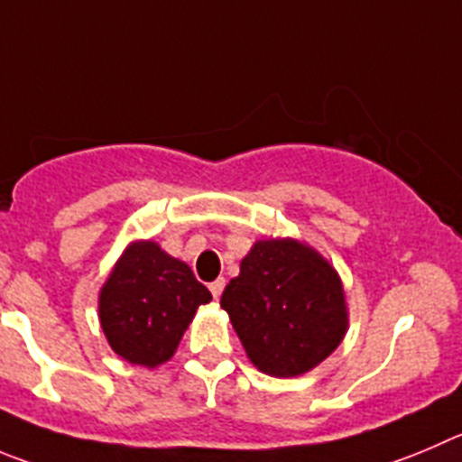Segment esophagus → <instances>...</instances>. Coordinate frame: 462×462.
I'll return each mask as SVG.
<instances>
[{
	"instance_id": "obj_1",
	"label": "esophagus",
	"mask_w": 462,
	"mask_h": 462,
	"mask_svg": "<svg viewBox=\"0 0 462 462\" xmlns=\"http://www.w3.org/2000/svg\"><path fill=\"white\" fill-rule=\"evenodd\" d=\"M223 290H226V280H223V278L214 280V282L209 284V291H211V296H214V299H221Z\"/></svg>"
}]
</instances>
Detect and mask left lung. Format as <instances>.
<instances>
[{
  "instance_id": "8db88e82",
  "label": "left lung",
  "mask_w": 462,
  "mask_h": 462,
  "mask_svg": "<svg viewBox=\"0 0 462 462\" xmlns=\"http://www.w3.org/2000/svg\"><path fill=\"white\" fill-rule=\"evenodd\" d=\"M260 372L308 374L342 344L348 328L342 280L326 257L296 239H260L221 296Z\"/></svg>"
}]
</instances>
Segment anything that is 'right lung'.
I'll list each match as a JSON object with an SVG mask.
<instances>
[{
    "label": "right lung",
    "instance_id": "obj_1",
    "mask_svg": "<svg viewBox=\"0 0 462 462\" xmlns=\"http://www.w3.org/2000/svg\"><path fill=\"white\" fill-rule=\"evenodd\" d=\"M211 294L189 264L154 241L125 248L100 291V323L123 360L154 369L168 362Z\"/></svg>",
    "mask_w": 462,
    "mask_h": 462
}]
</instances>
